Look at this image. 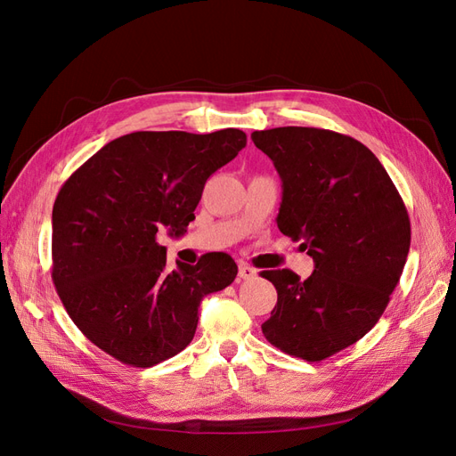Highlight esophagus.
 I'll use <instances>...</instances> for the list:
<instances>
[{
    "mask_svg": "<svg viewBox=\"0 0 456 456\" xmlns=\"http://www.w3.org/2000/svg\"><path fill=\"white\" fill-rule=\"evenodd\" d=\"M256 275V270L251 268L249 265H240V278L241 280H253Z\"/></svg>",
    "mask_w": 456,
    "mask_h": 456,
    "instance_id": "obj_1",
    "label": "esophagus"
}]
</instances>
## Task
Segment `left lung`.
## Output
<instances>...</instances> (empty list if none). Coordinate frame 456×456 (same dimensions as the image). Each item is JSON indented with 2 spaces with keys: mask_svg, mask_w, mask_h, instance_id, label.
I'll use <instances>...</instances> for the list:
<instances>
[{
  "mask_svg": "<svg viewBox=\"0 0 456 456\" xmlns=\"http://www.w3.org/2000/svg\"><path fill=\"white\" fill-rule=\"evenodd\" d=\"M251 139L281 176L278 228L315 262L308 280L260 272L278 291L262 333L289 355L322 362L365 337L388 306L411 245L409 213L377 156L348 134L275 127Z\"/></svg>",
  "mask_w": 456,
  "mask_h": 456,
  "instance_id": "8db88e82",
  "label": "left lung"
}]
</instances>
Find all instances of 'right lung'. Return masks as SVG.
<instances>
[{"mask_svg":"<svg viewBox=\"0 0 456 456\" xmlns=\"http://www.w3.org/2000/svg\"><path fill=\"white\" fill-rule=\"evenodd\" d=\"M245 144L240 129L136 131L102 146L62 184L53 205L51 275L94 346L146 369L194 338L201 298L228 287L238 266L226 253H209L169 270L158 232L184 233L207 178Z\"/></svg>","mask_w":456,"mask_h":456,"instance_id":"1","label":"right lung"}]
</instances>
